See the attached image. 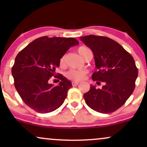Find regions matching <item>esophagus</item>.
<instances>
[{
    "label": "esophagus",
    "instance_id": "1",
    "mask_svg": "<svg viewBox=\"0 0 147 147\" xmlns=\"http://www.w3.org/2000/svg\"><path fill=\"white\" fill-rule=\"evenodd\" d=\"M79 84V82H72V86H77V85H78Z\"/></svg>",
    "mask_w": 147,
    "mask_h": 147
}]
</instances>
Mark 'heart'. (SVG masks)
<instances>
[{
	"mask_svg": "<svg viewBox=\"0 0 147 147\" xmlns=\"http://www.w3.org/2000/svg\"><path fill=\"white\" fill-rule=\"evenodd\" d=\"M90 50V49L88 48L87 47L85 46H81L78 48V52L79 55H81L83 58L85 57L86 54V52ZM65 56L63 55V57H61V58L60 59V65L61 66L64 65L65 64ZM87 75V72L86 70H69L68 72H66V77L70 80L73 81V82H79V81H82L86 78Z\"/></svg>",
	"mask_w": 147,
	"mask_h": 147,
	"instance_id": "heart-1",
	"label": "heart"
}]
</instances>
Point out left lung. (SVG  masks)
I'll use <instances>...</instances> for the list:
<instances>
[{
	"label": "left lung",
	"instance_id": "left-lung-1",
	"mask_svg": "<svg viewBox=\"0 0 147 147\" xmlns=\"http://www.w3.org/2000/svg\"><path fill=\"white\" fill-rule=\"evenodd\" d=\"M80 40L93 52L98 71L92 75V80L104 82L102 88L91 86L84 95L85 102L101 113L114 112L124 105L135 89L138 70L134 59L122 45L108 37L88 35Z\"/></svg>",
	"mask_w": 147,
	"mask_h": 147
}]
</instances>
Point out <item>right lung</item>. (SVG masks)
Masks as SVG:
<instances>
[{
  "label": "right lung",
  "mask_w": 147,
  "mask_h": 147,
  "mask_svg": "<svg viewBox=\"0 0 147 147\" xmlns=\"http://www.w3.org/2000/svg\"><path fill=\"white\" fill-rule=\"evenodd\" d=\"M75 38L42 36L34 40L18 54L11 68L14 86L27 106L39 113L55 111L63 104L71 82L55 70L70 47L78 45ZM54 76L58 86L49 83Z\"/></svg>",
  "instance_id": "right-lung-1"
}]
</instances>
